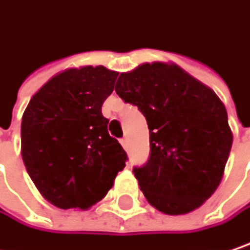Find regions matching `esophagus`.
<instances>
[{"mask_svg": "<svg viewBox=\"0 0 250 250\" xmlns=\"http://www.w3.org/2000/svg\"><path fill=\"white\" fill-rule=\"evenodd\" d=\"M120 143H122V146H123L125 148H127V144H128V141H127V137H123V139L120 140Z\"/></svg>", "mask_w": 250, "mask_h": 250, "instance_id": "esophagus-1", "label": "esophagus"}]
</instances>
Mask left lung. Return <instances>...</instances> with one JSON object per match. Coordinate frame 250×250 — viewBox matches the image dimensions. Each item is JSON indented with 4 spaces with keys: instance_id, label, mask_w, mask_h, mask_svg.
<instances>
[{
    "instance_id": "left-lung-1",
    "label": "left lung",
    "mask_w": 250,
    "mask_h": 250,
    "mask_svg": "<svg viewBox=\"0 0 250 250\" xmlns=\"http://www.w3.org/2000/svg\"><path fill=\"white\" fill-rule=\"evenodd\" d=\"M116 93L148 125L150 157L133 168L144 197L168 215L201 207L221 183L232 147L219 97L181 67L160 62L122 73Z\"/></svg>"
}]
</instances>
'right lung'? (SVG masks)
Listing matches in <instances>:
<instances>
[{
    "mask_svg": "<svg viewBox=\"0 0 250 250\" xmlns=\"http://www.w3.org/2000/svg\"><path fill=\"white\" fill-rule=\"evenodd\" d=\"M116 79L103 66L69 69L46 82L23 113V164L38 191L58 208L95 205L125 167L127 154L102 114Z\"/></svg>",
    "mask_w": 250,
    "mask_h": 250,
    "instance_id": "right-lung-1",
    "label": "right lung"
}]
</instances>
